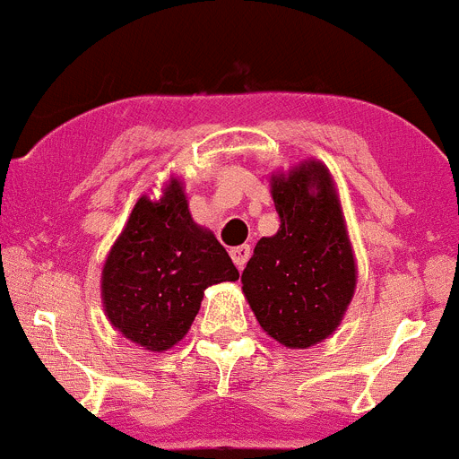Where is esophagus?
<instances>
[{"label":"esophagus","instance_id":"obj_1","mask_svg":"<svg viewBox=\"0 0 459 459\" xmlns=\"http://www.w3.org/2000/svg\"><path fill=\"white\" fill-rule=\"evenodd\" d=\"M249 254H252L249 245H236V247L230 249L231 261H234V265L238 267V270H243L245 263H247V258H249Z\"/></svg>","mask_w":459,"mask_h":459}]
</instances>
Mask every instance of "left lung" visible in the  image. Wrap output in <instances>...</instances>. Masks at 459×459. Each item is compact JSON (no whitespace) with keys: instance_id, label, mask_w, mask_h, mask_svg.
I'll use <instances>...</instances> for the list:
<instances>
[{"instance_id":"8db88e82","label":"left lung","mask_w":459,"mask_h":459,"mask_svg":"<svg viewBox=\"0 0 459 459\" xmlns=\"http://www.w3.org/2000/svg\"><path fill=\"white\" fill-rule=\"evenodd\" d=\"M281 228L261 238L243 270L258 324L288 348L333 334L355 294V258L328 169L310 160L272 178Z\"/></svg>"}]
</instances>
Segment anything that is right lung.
Here are the masks:
<instances>
[{
	"label": "right lung",
	"mask_w": 459,
	"mask_h": 459,
	"mask_svg": "<svg viewBox=\"0 0 459 459\" xmlns=\"http://www.w3.org/2000/svg\"><path fill=\"white\" fill-rule=\"evenodd\" d=\"M238 279L230 254L198 228L183 187L171 180L158 203H135L102 270V301L113 328L160 352L187 334L210 285Z\"/></svg>",
	"instance_id": "1"
}]
</instances>
